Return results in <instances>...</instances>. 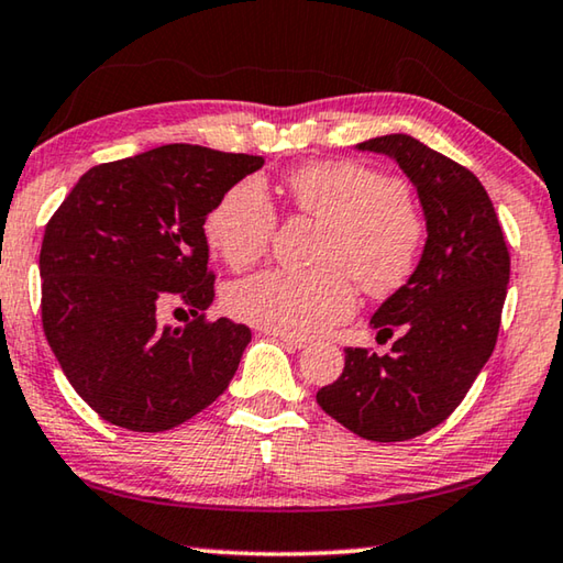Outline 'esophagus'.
<instances>
[{"label": "esophagus", "mask_w": 563, "mask_h": 563, "mask_svg": "<svg viewBox=\"0 0 563 563\" xmlns=\"http://www.w3.org/2000/svg\"><path fill=\"white\" fill-rule=\"evenodd\" d=\"M271 335H273L275 340H280L283 345L292 347V350H302V347H308V340H305V338H298V335H285V332H271Z\"/></svg>", "instance_id": "1"}]
</instances>
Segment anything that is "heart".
I'll return each instance as SVG.
<instances>
[{
	"label": "heart",
	"instance_id": "1",
	"mask_svg": "<svg viewBox=\"0 0 563 563\" xmlns=\"http://www.w3.org/2000/svg\"><path fill=\"white\" fill-rule=\"evenodd\" d=\"M298 211L330 223L320 271H263L233 283L225 308L238 320L285 335H318L347 320L357 283L369 295L397 290L415 273L424 223L405 188L379 170L332 161L295 170L288 180ZM278 213L258 178L228 188L206 218V241L233 271L251 268L273 243Z\"/></svg>",
	"mask_w": 563,
	"mask_h": 563
}]
</instances>
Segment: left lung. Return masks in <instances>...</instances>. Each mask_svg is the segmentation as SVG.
<instances>
[{
  "mask_svg": "<svg viewBox=\"0 0 563 563\" xmlns=\"http://www.w3.org/2000/svg\"><path fill=\"white\" fill-rule=\"evenodd\" d=\"M397 161L427 221L422 258L369 320L399 338L387 355L345 350V369L318 393L342 427L373 442H405L450 417L497 345L509 251L487 190L470 168L407 133L357 144Z\"/></svg>",
  "mask_w": 563,
  "mask_h": 563,
  "instance_id": "8db88e82",
  "label": "left lung"
}]
</instances>
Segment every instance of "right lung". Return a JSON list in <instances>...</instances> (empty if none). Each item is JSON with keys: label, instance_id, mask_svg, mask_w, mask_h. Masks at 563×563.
<instances>
[{"label": "right lung", "instance_id": "add662e5", "mask_svg": "<svg viewBox=\"0 0 563 563\" xmlns=\"http://www.w3.org/2000/svg\"><path fill=\"white\" fill-rule=\"evenodd\" d=\"M263 156L168 144L89 168L46 223L42 325L93 412L131 432H166L225 393L251 330L206 320L213 302L203 223ZM186 303L195 320L161 327Z\"/></svg>", "mask_w": 563, "mask_h": 563}]
</instances>
